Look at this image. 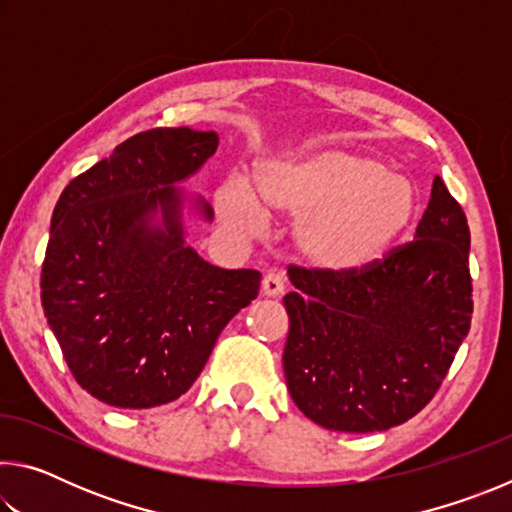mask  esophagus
I'll return each mask as SVG.
<instances>
[{"mask_svg": "<svg viewBox=\"0 0 512 512\" xmlns=\"http://www.w3.org/2000/svg\"><path fill=\"white\" fill-rule=\"evenodd\" d=\"M262 293H264L266 298L282 296V293H284V280H282V275L275 273V271L266 273L264 280H262Z\"/></svg>", "mask_w": 512, "mask_h": 512, "instance_id": "1", "label": "esophagus"}]
</instances>
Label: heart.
<instances>
[{
    "instance_id": "obj_1",
    "label": "heart",
    "mask_w": 512,
    "mask_h": 512,
    "mask_svg": "<svg viewBox=\"0 0 512 512\" xmlns=\"http://www.w3.org/2000/svg\"><path fill=\"white\" fill-rule=\"evenodd\" d=\"M216 207L225 223L248 235L259 230L262 212L296 219L293 244L302 259L318 271L352 275L381 262L404 235L418 194L409 178L375 158L320 149L262 164L253 192L228 180Z\"/></svg>"
}]
</instances>
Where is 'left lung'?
<instances>
[{
  "label": "left lung",
  "mask_w": 512,
  "mask_h": 512,
  "mask_svg": "<svg viewBox=\"0 0 512 512\" xmlns=\"http://www.w3.org/2000/svg\"><path fill=\"white\" fill-rule=\"evenodd\" d=\"M282 363L291 400L332 431H386L422 411L470 332V228L433 178L409 246L352 275L291 266Z\"/></svg>",
  "instance_id": "1"
}]
</instances>
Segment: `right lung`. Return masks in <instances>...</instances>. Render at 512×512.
Segmentation results:
<instances>
[{"label":"right lung","mask_w":512,"mask_h":512,"mask_svg":"<svg viewBox=\"0 0 512 512\" xmlns=\"http://www.w3.org/2000/svg\"><path fill=\"white\" fill-rule=\"evenodd\" d=\"M214 131L155 128L121 142L60 194L51 216L42 309L79 381L117 409L178 400L201 375L223 327L257 298L253 268L212 266L187 246L178 183L212 158Z\"/></svg>","instance_id":"1"}]
</instances>
